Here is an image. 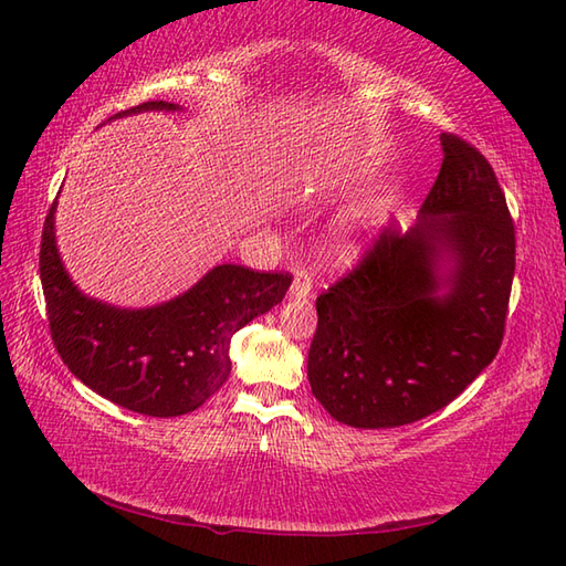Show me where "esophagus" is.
I'll list each match as a JSON object with an SVG mask.
<instances>
[{"instance_id":"34e87169","label":"esophagus","mask_w":566,"mask_h":566,"mask_svg":"<svg viewBox=\"0 0 566 566\" xmlns=\"http://www.w3.org/2000/svg\"><path fill=\"white\" fill-rule=\"evenodd\" d=\"M311 286H314V280H311V272L304 270V268H296V270H294V282H292L290 296L304 298V296L311 294Z\"/></svg>"}]
</instances>
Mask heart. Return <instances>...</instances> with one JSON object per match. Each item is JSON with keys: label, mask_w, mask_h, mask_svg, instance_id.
<instances>
[{"label": "heart", "mask_w": 566, "mask_h": 566, "mask_svg": "<svg viewBox=\"0 0 566 566\" xmlns=\"http://www.w3.org/2000/svg\"><path fill=\"white\" fill-rule=\"evenodd\" d=\"M363 248H365V238L353 226L340 228L338 235L333 240V252L338 260H353L363 252Z\"/></svg>", "instance_id": "heart-1"}]
</instances>
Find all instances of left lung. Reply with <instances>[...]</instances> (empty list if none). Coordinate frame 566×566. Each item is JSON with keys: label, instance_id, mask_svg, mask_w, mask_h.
<instances>
[{"label": "left lung", "instance_id": "8db88e82", "mask_svg": "<svg viewBox=\"0 0 566 566\" xmlns=\"http://www.w3.org/2000/svg\"><path fill=\"white\" fill-rule=\"evenodd\" d=\"M442 167L418 221L384 228L363 262L316 298L311 391L353 428L440 411L496 357L515 231L489 160L442 134Z\"/></svg>", "mask_w": 566, "mask_h": 566}]
</instances>
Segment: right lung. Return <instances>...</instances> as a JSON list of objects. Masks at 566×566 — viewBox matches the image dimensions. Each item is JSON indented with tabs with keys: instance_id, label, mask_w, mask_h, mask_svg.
I'll return each instance as SVG.
<instances>
[{
	"instance_id": "obj_1",
	"label": "right lung",
	"mask_w": 566,
	"mask_h": 566,
	"mask_svg": "<svg viewBox=\"0 0 566 566\" xmlns=\"http://www.w3.org/2000/svg\"><path fill=\"white\" fill-rule=\"evenodd\" d=\"M177 109L170 102H143L112 118ZM55 207L57 201L41 238V284L55 350L82 384L134 413L172 418L199 408L231 375L233 335L280 304L292 284L284 272L219 264L165 304H104L70 280L55 245Z\"/></svg>"
}]
</instances>
